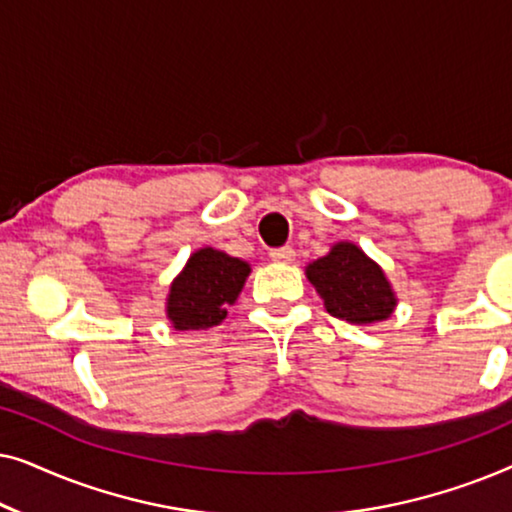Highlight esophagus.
<instances>
[{
    "label": "esophagus",
    "mask_w": 512,
    "mask_h": 512,
    "mask_svg": "<svg viewBox=\"0 0 512 512\" xmlns=\"http://www.w3.org/2000/svg\"><path fill=\"white\" fill-rule=\"evenodd\" d=\"M270 258L275 263H291L296 258V251H293V247H277L270 249Z\"/></svg>",
    "instance_id": "34e87169"
}]
</instances>
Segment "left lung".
Segmentation results:
<instances>
[{
    "label": "left lung",
    "instance_id": "left-lung-1",
    "mask_svg": "<svg viewBox=\"0 0 512 512\" xmlns=\"http://www.w3.org/2000/svg\"><path fill=\"white\" fill-rule=\"evenodd\" d=\"M305 275L324 298L326 312L349 324H377L389 319L396 307V293L384 270L352 242L333 244L326 256L307 265Z\"/></svg>",
    "mask_w": 512,
    "mask_h": 512
}]
</instances>
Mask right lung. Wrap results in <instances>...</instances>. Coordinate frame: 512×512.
<instances>
[{"instance_id": "obj_1", "label": "right lung", "mask_w": 512, "mask_h": 512, "mask_svg": "<svg viewBox=\"0 0 512 512\" xmlns=\"http://www.w3.org/2000/svg\"><path fill=\"white\" fill-rule=\"evenodd\" d=\"M249 263L219 249H198L174 277L167 293V319L177 331H205L226 319L249 277Z\"/></svg>"}]
</instances>
